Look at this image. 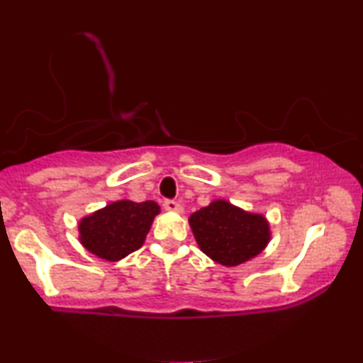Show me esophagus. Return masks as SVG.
Masks as SVG:
<instances>
[{"mask_svg": "<svg viewBox=\"0 0 363 363\" xmlns=\"http://www.w3.org/2000/svg\"><path fill=\"white\" fill-rule=\"evenodd\" d=\"M163 208H165L167 211H175V213L183 211V206L175 200H163Z\"/></svg>", "mask_w": 363, "mask_h": 363, "instance_id": "1", "label": "esophagus"}]
</instances>
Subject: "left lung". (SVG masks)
<instances>
[{
    "instance_id": "1",
    "label": "left lung",
    "mask_w": 363,
    "mask_h": 363,
    "mask_svg": "<svg viewBox=\"0 0 363 363\" xmlns=\"http://www.w3.org/2000/svg\"><path fill=\"white\" fill-rule=\"evenodd\" d=\"M190 226L200 250L223 266L250 261L269 241V225L264 218L223 200L193 213Z\"/></svg>"
}]
</instances>
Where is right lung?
Wrapping results in <instances>:
<instances>
[{
	"mask_svg": "<svg viewBox=\"0 0 363 363\" xmlns=\"http://www.w3.org/2000/svg\"><path fill=\"white\" fill-rule=\"evenodd\" d=\"M158 213L155 201H116L79 223L81 242L102 259L118 261L143 245Z\"/></svg>",
	"mask_w": 363,
	"mask_h": 363,
	"instance_id": "1",
	"label": "right lung"
}]
</instances>
